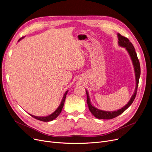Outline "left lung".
<instances>
[{
    "label": "left lung",
    "mask_w": 152,
    "mask_h": 152,
    "mask_svg": "<svg viewBox=\"0 0 152 152\" xmlns=\"http://www.w3.org/2000/svg\"><path fill=\"white\" fill-rule=\"evenodd\" d=\"M118 44L119 45L125 47L127 51L128 52L130 57L131 58V60L132 61L133 65L134 67V71H135V81H136V86H135V89L134 94L132 95V96L129 102L127 103V104H126L124 107H123L122 108L119 109L117 111H103L100 110L99 109H97V108L94 107L92 106L91 104L90 99L89 97V94L88 92H87V91L86 94H87V105H88L89 109L91 113L95 117L98 119H113L114 118L117 117L119 115L122 114L124 111L127 108H129V106L132 104L133 101L134 100L135 96H136L137 94V88H138V84H139V78L140 76V63L139 61V59L137 58V55L136 52H135L134 47L132 45V44L129 41V40L127 39V37L121 36L120 34H118Z\"/></svg>",
    "instance_id": "obj_1"
}]
</instances>
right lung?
I'll use <instances>...</instances> for the list:
<instances>
[{
  "label": "right lung",
  "instance_id": "1",
  "mask_svg": "<svg viewBox=\"0 0 152 152\" xmlns=\"http://www.w3.org/2000/svg\"><path fill=\"white\" fill-rule=\"evenodd\" d=\"M20 39V40L21 39ZM68 91H66V92L65 93V94H64L63 95V97L62 99V100L61 102V103L60 106L58 107V108L54 112L49 115V116H42V117H41V116H34V115H30L31 116H33V118H34L35 119H38V120L39 121H44V122H48V121H52L53 120V119H55L56 118H57L60 114V113L61 112V110H62V108L63 107V105H64V103H65V99H66V94L68 93Z\"/></svg>",
  "mask_w": 152,
  "mask_h": 152
}]
</instances>
